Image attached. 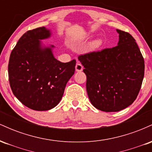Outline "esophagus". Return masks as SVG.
Segmentation results:
<instances>
[{
    "label": "esophagus",
    "instance_id": "1",
    "mask_svg": "<svg viewBox=\"0 0 152 152\" xmlns=\"http://www.w3.org/2000/svg\"><path fill=\"white\" fill-rule=\"evenodd\" d=\"M82 70H83V66L79 62H78L76 65V71H78V72H80Z\"/></svg>",
    "mask_w": 152,
    "mask_h": 152
}]
</instances>
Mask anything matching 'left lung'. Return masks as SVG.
I'll return each mask as SVG.
<instances>
[{
	"mask_svg": "<svg viewBox=\"0 0 152 152\" xmlns=\"http://www.w3.org/2000/svg\"><path fill=\"white\" fill-rule=\"evenodd\" d=\"M116 31L117 46L78 57L84 67L91 103L106 112L130 106L137 99L144 76V60L135 39L129 33Z\"/></svg>",
	"mask_w": 152,
	"mask_h": 152,
	"instance_id": "1",
	"label": "left lung"
}]
</instances>
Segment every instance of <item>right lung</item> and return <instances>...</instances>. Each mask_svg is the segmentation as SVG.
I'll use <instances>...</instances> for the list:
<instances>
[{"mask_svg": "<svg viewBox=\"0 0 152 152\" xmlns=\"http://www.w3.org/2000/svg\"><path fill=\"white\" fill-rule=\"evenodd\" d=\"M50 36L40 27L20 37L10 56L8 78L15 96L29 109L47 111L60 102L67 82L74 74L76 60L61 63L41 41Z\"/></svg>", "mask_w": 152, "mask_h": 152, "instance_id": "1", "label": "right lung"}]
</instances>
